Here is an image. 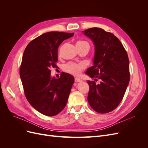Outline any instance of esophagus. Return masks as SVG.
Instances as JSON below:
<instances>
[{"label":"esophagus","mask_w":148,"mask_h":148,"mask_svg":"<svg viewBox=\"0 0 148 148\" xmlns=\"http://www.w3.org/2000/svg\"><path fill=\"white\" fill-rule=\"evenodd\" d=\"M75 82H82V79H80L79 78H75Z\"/></svg>","instance_id":"esophagus-1"}]
</instances>
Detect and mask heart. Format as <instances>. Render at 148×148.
<instances>
[{
	"label": "heart",
	"mask_w": 148,
	"mask_h": 148,
	"mask_svg": "<svg viewBox=\"0 0 148 148\" xmlns=\"http://www.w3.org/2000/svg\"><path fill=\"white\" fill-rule=\"evenodd\" d=\"M83 46H89L88 43L84 41H78L76 42V46L80 47ZM84 66L82 64H76L70 63L65 66V70L67 72L74 76H79L81 74Z\"/></svg>",
	"instance_id": "1"
}]
</instances>
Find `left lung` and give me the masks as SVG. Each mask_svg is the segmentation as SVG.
Instances as JSON below:
<instances>
[{"instance_id":"8db88e82","label":"left lung","mask_w":148,"mask_h":148,"mask_svg":"<svg viewBox=\"0 0 148 148\" xmlns=\"http://www.w3.org/2000/svg\"><path fill=\"white\" fill-rule=\"evenodd\" d=\"M83 33L92 40L95 49L93 65L86 71L93 79L87 82L88 101L97 112L108 113L122 101L130 82L127 53L112 33L99 28H89Z\"/></svg>"}]
</instances>
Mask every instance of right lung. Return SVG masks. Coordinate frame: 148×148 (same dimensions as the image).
Here are the masks:
<instances>
[{"label": "right lung", "mask_w": 148, "mask_h": 148, "mask_svg": "<svg viewBox=\"0 0 148 148\" xmlns=\"http://www.w3.org/2000/svg\"><path fill=\"white\" fill-rule=\"evenodd\" d=\"M74 33L51 31L31 41L24 51L20 76L25 96L39 112L47 116L59 114L66 104L74 83L72 76L64 73L56 79L51 69L57 67L58 47Z\"/></svg>", "instance_id": "obj_1"}]
</instances>
